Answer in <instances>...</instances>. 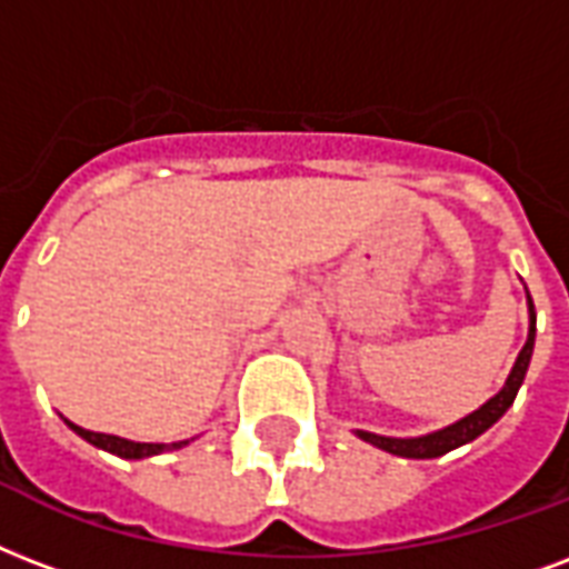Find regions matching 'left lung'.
I'll return each instance as SVG.
<instances>
[{
  "label": "left lung",
  "instance_id": "left-lung-1",
  "mask_svg": "<svg viewBox=\"0 0 569 569\" xmlns=\"http://www.w3.org/2000/svg\"><path fill=\"white\" fill-rule=\"evenodd\" d=\"M535 333H537V313H535V301H531V295H528V340L522 346V352L516 355V363L510 376H507L505 388L498 390L496 397H489L483 406L466 418H459L457 423H450V427H441L436 432H427V436H415V439H393V436H376V432H367V429H355V436L372 448L388 450L393 457H406V459H436L445 457L450 450L462 448L468 441H475L477 436H483L492 423H496L501 415H505L510 406H513L516 393L522 388V381H526L528 363H531V352H535Z\"/></svg>",
  "mask_w": 569,
  "mask_h": 569
}]
</instances>
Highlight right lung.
<instances>
[{
    "label": "right lung",
    "instance_id": "right-lung-1",
    "mask_svg": "<svg viewBox=\"0 0 569 569\" xmlns=\"http://www.w3.org/2000/svg\"><path fill=\"white\" fill-rule=\"evenodd\" d=\"M68 427L80 436V439H86L89 445H94V448L107 450V453H112V457H121V459H149V457H158V453H167V450H179L184 448V445H190V441H172V445H151V441H130V439H119V436H107V432H92V429H82L77 427V423H71V420H64Z\"/></svg>",
    "mask_w": 569,
    "mask_h": 569
}]
</instances>
